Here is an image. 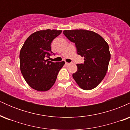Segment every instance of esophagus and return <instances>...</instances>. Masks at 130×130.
Instances as JSON below:
<instances>
[{"label": "esophagus", "instance_id": "esophagus-1", "mask_svg": "<svg viewBox=\"0 0 130 130\" xmlns=\"http://www.w3.org/2000/svg\"><path fill=\"white\" fill-rule=\"evenodd\" d=\"M65 65H70V63H68V62H65Z\"/></svg>", "mask_w": 130, "mask_h": 130}]
</instances>
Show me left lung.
<instances>
[{
    "label": "left lung",
    "instance_id": "1",
    "mask_svg": "<svg viewBox=\"0 0 130 130\" xmlns=\"http://www.w3.org/2000/svg\"><path fill=\"white\" fill-rule=\"evenodd\" d=\"M63 34L75 43L77 53L84 57V63L77 64L73 77L83 90L97 87L106 76L111 59L108 43L101 35L83 29L65 30Z\"/></svg>",
    "mask_w": 130,
    "mask_h": 130
}]
</instances>
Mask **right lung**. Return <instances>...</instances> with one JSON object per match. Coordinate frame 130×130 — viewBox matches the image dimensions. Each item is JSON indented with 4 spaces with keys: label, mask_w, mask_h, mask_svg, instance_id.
Masks as SVG:
<instances>
[{
    "label": "right lung",
    "mask_w": 130,
    "mask_h": 130,
    "mask_svg": "<svg viewBox=\"0 0 130 130\" xmlns=\"http://www.w3.org/2000/svg\"><path fill=\"white\" fill-rule=\"evenodd\" d=\"M62 30L46 29L33 33L27 38L19 54L21 72L28 85L39 92L53 86L65 62L49 61L51 43Z\"/></svg>",
    "instance_id": "add662e5"
}]
</instances>
